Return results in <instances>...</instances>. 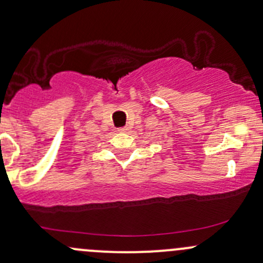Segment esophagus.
<instances>
[{"label":"esophagus","mask_w":263,"mask_h":263,"mask_svg":"<svg viewBox=\"0 0 263 263\" xmlns=\"http://www.w3.org/2000/svg\"><path fill=\"white\" fill-rule=\"evenodd\" d=\"M117 131H119V132H127L128 131V127H127V126H123V127L117 128Z\"/></svg>","instance_id":"34e87169"}]
</instances>
